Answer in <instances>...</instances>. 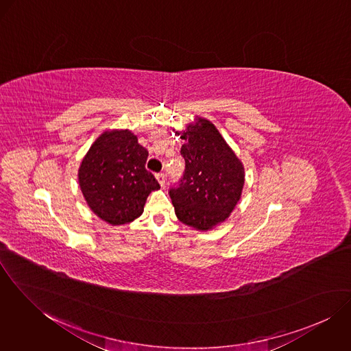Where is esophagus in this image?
Wrapping results in <instances>:
<instances>
[{
    "label": "esophagus",
    "instance_id": "1",
    "mask_svg": "<svg viewBox=\"0 0 351 351\" xmlns=\"http://www.w3.org/2000/svg\"><path fill=\"white\" fill-rule=\"evenodd\" d=\"M156 180H158V182L160 184V186L165 185V174H163V173H158V174H156Z\"/></svg>",
    "mask_w": 351,
    "mask_h": 351
}]
</instances>
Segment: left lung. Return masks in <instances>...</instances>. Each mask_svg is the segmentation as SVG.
<instances>
[{"instance_id":"obj_1","label":"left lung","mask_w":351,"mask_h":351,"mask_svg":"<svg viewBox=\"0 0 351 351\" xmlns=\"http://www.w3.org/2000/svg\"><path fill=\"white\" fill-rule=\"evenodd\" d=\"M177 134L185 141L181 147L185 171L178 186L169 191L176 215L199 231L212 230L231 215L241 199L245 167L206 119L197 117Z\"/></svg>"}]
</instances>
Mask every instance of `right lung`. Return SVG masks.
<instances>
[{"mask_svg": "<svg viewBox=\"0 0 351 351\" xmlns=\"http://www.w3.org/2000/svg\"><path fill=\"white\" fill-rule=\"evenodd\" d=\"M149 151L130 130L105 131L86 152L78 182L89 208L112 226L131 223L160 186L146 169Z\"/></svg>", "mask_w": 351, "mask_h": 351, "instance_id": "add662e5", "label": "right lung"}]
</instances>
